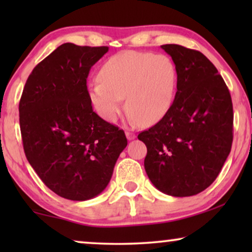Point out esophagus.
<instances>
[{
	"instance_id": "1",
	"label": "esophagus",
	"mask_w": 252,
	"mask_h": 252,
	"mask_svg": "<svg viewBox=\"0 0 252 252\" xmlns=\"http://www.w3.org/2000/svg\"><path fill=\"white\" fill-rule=\"evenodd\" d=\"M126 136L128 140H134L135 139V133H134V130L128 129V130H126Z\"/></svg>"
}]
</instances>
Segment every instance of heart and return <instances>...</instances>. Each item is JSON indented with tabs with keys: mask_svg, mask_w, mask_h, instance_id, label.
Instances as JSON below:
<instances>
[{
	"mask_svg": "<svg viewBox=\"0 0 252 252\" xmlns=\"http://www.w3.org/2000/svg\"><path fill=\"white\" fill-rule=\"evenodd\" d=\"M177 67L166 55L123 51L110 57L98 71V80L88 85L94 109L106 122H116L126 106L142 125L163 118L173 103Z\"/></svg>",
	"mask_w": 252,
	"mask_h": 252,
	"instance_id": "obj_1",
	"label": "heart"
}]
</instances>
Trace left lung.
I'll return each instance as SVG.
<instances>
[{"label": "left lung", "instance_id": "1", "mask_svg": "<svg viewBox=\"0 0 252 252\" xmlns=\"http://www.w3.org/2000/svg\"><path fill=\"white\" fill-rule=\"evenodd\" d=\"M177 67V94L166 115L137 139L147 146L144 168L164 194L186 197L209 187L233 142V103L215 65L201 51L164 44Z\"/></svg>", "mask_w": 252, "mask_h": 252}]
</instances>
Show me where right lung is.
Wrapping results in <instances>:
<instances>
[{
    "instance_id": "right-lung-1",
    "label": "right lung",
    "mask_w": 252,
    "mask_h": 252,
    "mask_svg": "<svg viewBox=\"0 0 252 252\" xmlns=\"http://www.w3.org/2000/svg\"><path fill=\"white\" fill-rule=\"evenodd\" d=\"M108 47L64 43L33 68L19 102L26 158L43 184L71 201L104 190L127 146L123 129L93 110L87 78Z\"/></svg>"
}]
</instances>
